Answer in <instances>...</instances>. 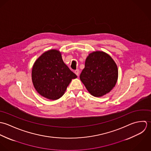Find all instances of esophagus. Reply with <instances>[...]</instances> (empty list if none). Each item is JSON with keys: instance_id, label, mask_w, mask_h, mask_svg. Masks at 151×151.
I'll use <instances>...</instances> for the list:
<instances>
[{"instance_id": "1", "label": "esophagus", "mask_w": 151, "mask_h": 151, "mask_svg": "<svg viewBox=\"0 0 151 151\" xmlns=\"http://www.w3.org/2000/svg\"><path fill=\"white\" fill-rule=\"evenodd\" d=\"M74 72H75V73L78 76L79 75L80 71H79V69H76V70H75L74 71Z\"/></svg>"}]
</instances>
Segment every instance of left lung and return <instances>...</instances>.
Masks as SVG:
<instances>
[{"label": "left lung", "mask_w": 151, "mask_h": 151, "mask_svg": "<svg viewBox=\"0 0 151 151\" xmlns=\"http://www.w3.org/2000/svg\"><path fill=\"white\" fill-rule=\"evenodd\" d=\"M80 79L91 95L100 97L115 86L118 69L111 57L101 51L90 54L85 61Z\"/></svg>", "instance_id": "8db88e82"}]
</instances>
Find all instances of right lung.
<instances>
[{
  "mask_svg": "<svg viewBox=\"0 0 151 151\" xmlns=\"http://www.w3.org/2000/svg\"><path fill=\"white\" fill-rule=\"evenodd\" d=\"M76 78L64 63L60 51L55 50L42 54L32 69V81L35 90L51 100L62 97L72 79Z\"/></svg>",
  "mask_w": 151,
  "mask_h": 151,
  "instance_id": "add662e5",
  "label": "right lung"
}]
</instances>
